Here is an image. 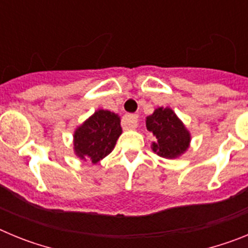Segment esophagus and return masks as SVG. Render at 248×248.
Masks as SVG:
<instances>
[{"mask_svg":"<svg viewBox=\"0 0 248 248\" xmlns=\"http://www.w3.org/2000/svg\"><path fill=\"white\" fill-rule=\"evenodd\" d=\"M140 119L135 114H126L122 119V125L124 129H135L139 124Z\"/></svg>","mask_w":248,"mask_h":248,"instance_id":"obj_1","label":"esophagus"}]
</instances>
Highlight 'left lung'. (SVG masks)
Instances as JSON below:
<instances>
[{
	"mask_svg": "<svg viewBox=\"0 0 248 248\" xmlns=\"http://www.w3.org/2000/svg\"><path fill=\"white\" fill-rule=\"evenodd\" d=\"M146 128L156 138L153 150L160 156L172 159L189 148V131L171 109H156L153 115L146 118Z\"/></svg>",
	"mask_w": 248,
	"mask_h": 248,
	"instance_id": "left-lung-1",
	"label": "left lung"
}]
</instances>
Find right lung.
Wrapping results in <instances>:
<instances>
[{
	"mask_svg": "<svg viewBox=\"0 0 248 248\" xmlns=\"http://www.w3.org/2000/svg\"><path fill=\"white\" fill-rule=\"evenodd\" d=\"M122 134L120 118L109 110H98L74 133V150L83 160L97 163L110 154Z\"/></svg>",
	"mask_w": 248,
	"mask_h": 248,
	"instance_id": "1",
	"label": "right lung"
}]
</instances>
